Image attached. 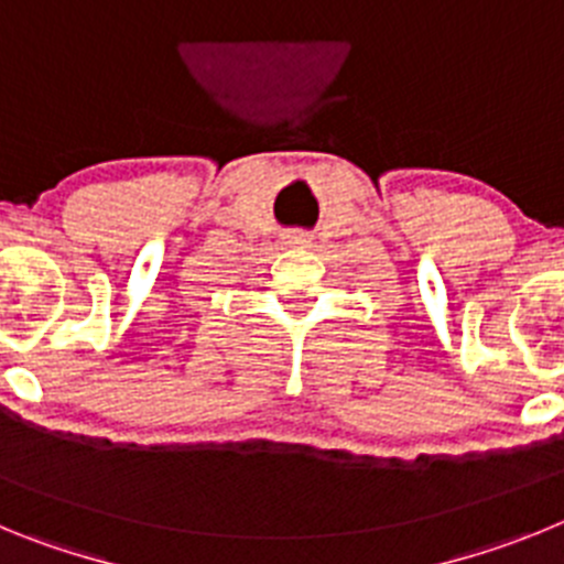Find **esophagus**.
<instances>
[{
  "instance_id": "34e87169",
  "label": "esophagus",
  "mask_w": 564,
  "mask_h": 564,
  "mask_svg": "<svg viewBox=\"0 0 564 564\" xmlns=\"http://www.w3.org/2000/svg\"><path fill=\"white\" fill-rule=\"evenodd\" d=\"M286 245H292V247H306V245H312V236H308V232L294 230V232H289V236H286Z\"/></svg>"
}]
</instances>
